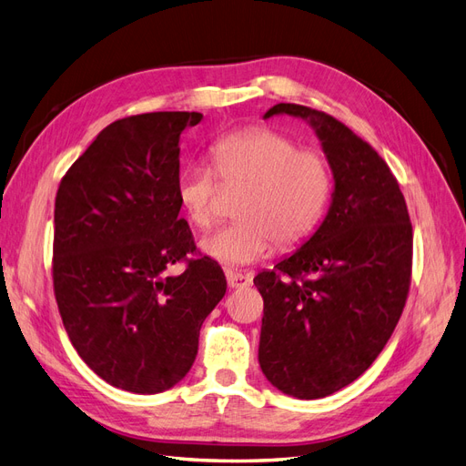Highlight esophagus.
<instances>
[{
    "label": "esophagus",
    "mask_w": 466,
    "mask_h": 466,
    "mask_svg": "<svg viewBox=\"0 0 466 466\" xmlns=\"http://www.w3.org/2000/svg\"><path fill=\"white\" fill-rule=\"evenodd\" d=\"M225 276H228V284L229 288H247L252 284V276L250 274H241L235 270H225Z\"/></svg>",
    "instance_id": "obj_1"
}]
</instances>
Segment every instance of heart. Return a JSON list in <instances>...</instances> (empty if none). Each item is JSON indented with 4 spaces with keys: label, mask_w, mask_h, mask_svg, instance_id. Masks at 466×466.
Returning <instances> with one entry per match:
<instances>
[{
    "label": "heart",
    "mask_w": 466,
    "mask_h": 466,
    "mask_svg": "<svg viewBox=\"0 0 466 466\" xmlns=\"http://www.w3.org/2000/svg\"><path fill=\"white\" fill-rule=\"evenodd\" d=\"M208 157L214 174L188 167L175 187L178 206L196 229H209L219 218L218 179L225 188L247 187L235 208L238 221L202 241L209 258L228 266L258 262L274 243L281 248L301 245L327 214L334 175L327 155L315 147H299L268 126H248L218 137Z\"/></svg>",
    "instance_id": "b5f03b06"
}]
</instances>
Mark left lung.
I'll use <instances>...</instances> for the list:
<instances>
[{"mask_svg": "<svg viewBox=\"0 0 466 466\" xmlns=\"http://www.w3.org/2000/svg\"><path fill=\"white\" fill-rule=\"evenodd\" d=\"M311 122L332 167L327 218L255 286L264 299L258 361L295 399H322L356 380L385 348L412 279V223L379 153L330 115L279 103L266 112Z\"/></svg>", "mask_w": 466, "mask_h": 466, "instance_id": "8db88e82", "label": "left lung"}]
</instances>
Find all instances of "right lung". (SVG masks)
I'll return each instance as SVG.
<instances>
[{"label": "right lung", "instance_id": "right-lung-1", "mask_svg": "<svg viewBox=\"0 0 466 466\" xmlns=\"http://www.w3.org/2000/svg\"><path fill=\"white\" fill-rule=\"evenodd\" d=\"M200 112L112 122L67 168L54 206V295L81 360L137 394L175 387L198 354L202 322L228 289L221 266L194 257L178 218V137ZM186 262L180 277L166 268Z\"/></svg>", "mask_w": 466, "mask_h": 466}]
</instances>
